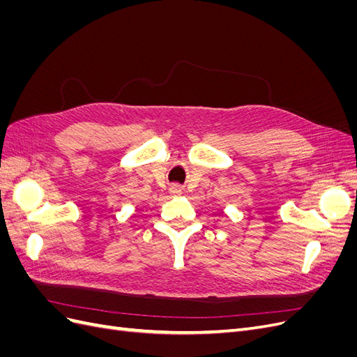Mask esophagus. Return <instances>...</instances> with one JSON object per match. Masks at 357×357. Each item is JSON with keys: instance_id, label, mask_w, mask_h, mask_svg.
<instances>
[{"instance_id": "1", "label": "esophagus", "mask_w": 357, "mask_h": 357, "mask_svg": "<svg viewBox=\"0 0 357 357\" xmlns=\"http://www.w3.org/2000/svg\"><path fill=\"white\" fill-rule=\"evenodd\" d=\"M169 193H171V195L177 197V195H180V193H181V189H180L178 185H172V186L169 188Z\"/></svg>"}]
</instances>
